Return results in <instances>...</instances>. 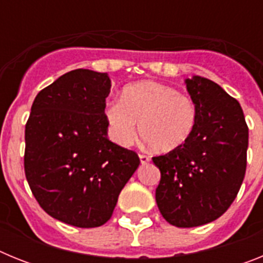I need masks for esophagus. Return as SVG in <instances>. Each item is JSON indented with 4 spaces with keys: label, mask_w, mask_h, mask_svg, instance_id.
<instances>
[{
    "label": "esophagus",
    "mask_w": 263,
    "mask_h": 263,
    "mask_svg": "<svg viewBox=\"0 0 263 263\" xmlns=\"http://www.w3.org/2000/svg\"><path fill=\"white\" fill-rule=\"evenodd\" d=\"M139 159H141V163L146 164V163H148L150 160H152V158L146 154H139Z\"/></svg>",
    "instance_id": "obj_1"
}]
</instances>
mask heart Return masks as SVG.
I'll use <instances>...</instances> for the list:
<instances>
[{"mask_svg": "<svg viewBox=\"0 0 263 263\" xmlns=\"http://www.w3.org/2000/svg\"><path fill=\"white\" fill-rule=\"evenodd\" d=\"M105 117L118 145H133L141 129L154 150L168 153L191 138L199 115L194 100L174 87L141 81L125 88L122 99L109 101Z\"/></svg>", "mask_w": 263, "mask_h": 263, "instance_id": "b5f03b06", "label": "heart"}]
</instances>
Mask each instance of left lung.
<instances>
[{"mask_svg": "<svg viewBox=\"0 0 263 263\" xmlns=\"http://www.w3.org/2000/svg\"><path fill=\"white\" fill-rule=\"evenodd\" d=\"M188 93L197 106V125L187 142L153 157L160 171L158 208L178 228L208 224L227 212L242 184L249 129L236 99L212 80L194 76Z\"/></svg>", "mask_w": 263, "mask_h": 263, "instance_id": "8db88e82", "label": "left lung"}]
</instances>
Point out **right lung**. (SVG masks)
<instances>
[{"instance_id": "1", "label": "right lung", "mask_w": 263, "mask_h": 263, "mask_svg": "<svg viewBox=\"0 0 263 263\" xmlns=\"http://www.w3.org/2000/svg\"><path fill=\"white\" fill-rule=\"evenodd\" d=\"M106 73L73 69L36 95L25 127V175L42 210L78 228L113 215L138 154L106 137Z\"/></svg>"}]
</instances>
